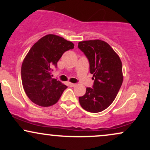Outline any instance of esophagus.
Returning <instances> with one entry per match:
<instances>
[{
  "instance_id": "34e87169",
  "label": "esophagus",
  "mask_w": 150,
  "mask_h": 150,
  "mask_svg": "<svg viewBox=\"0 0 150 150\" xmlns=\"http://www.w3.org/2000/svg\"><path fill=\"white\" fill-rule=\"evenodd\" d=\"M69 86L71 87H75V86H76V84H74V83H71V82H69Z\"/></svg>"
}]
</instances>
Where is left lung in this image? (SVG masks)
I'll use <instances>...</instances> for the list:
<instances>
[{
    "label": "left lung",
    "instance_id": "obj_1",
    "mask_svg": "<svg viewBox=\"0 0 150 150\" xmlns=\"http://www.w3.org/2000/svg\"><path fill=\"white\" fill-rule=\"evenodd\" d=\"M78 48L88 58L94 80L93 87H87L79 102L89 112H101L112 104L123 83L121 61L104 41H83L78 43Z\"/></svg>",
    "mask_w": 150,
    "mask_h": 150
}]
</instances>
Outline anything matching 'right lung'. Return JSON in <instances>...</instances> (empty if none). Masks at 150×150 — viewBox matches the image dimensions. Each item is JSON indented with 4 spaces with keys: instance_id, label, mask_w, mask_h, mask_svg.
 Instances as JSON below:
<instances>
[{
    "instance_id": "obj_1",
    "label": "right lung",
    "mask_w": 150,
    "mask_h": 150,
    "mask_svg": "<svg viewBox=\"0 0 150 150\" xmlns=\"http://www.w3.org/2000/svg\"><path fill=\"white\" fill-rule=\"evenodd\" d=\"M73 48V43L55 34L44 36L32 46L22 62L21 76L24 90L32 102L46 107L59 100L68 87L52 78V68H56L63 53Z\"/></svg>"
}]
</instances>
